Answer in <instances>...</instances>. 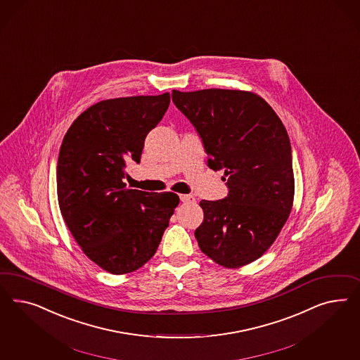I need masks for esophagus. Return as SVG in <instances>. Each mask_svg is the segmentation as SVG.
Instances as JSON below:
<instances>
[{"label":"esophagus","mask_w":360,"mask_h":360,"mask_svg":"<svg viewBox=\"0 0 360 360\" xmlns=\"http://www.w3.org/2000/svg\"><path fill=\"white\" fill-rule=\"evenodd\" d=\"M179 198H181V200H182L184 203H193V202H195V198L193 195L182 194V195H179Z\"/></svg>","instance_id":"esophagus-1"}]
</instances>
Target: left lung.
I'll return each mask as SVG.
<instances>
[{
  "instance_id": "obj_1",
  "label": "left lung",
  "mask_w": 360,
  "mask_h": 360,
  "mask_svg": "<svg viewBox=\"0 0 360 360\" xmlns=\"http://www.w3.org/2000/svg\"><path fill=\"white\" fill-rule=\"evenodd\" d=\"M172 98L203 142L208 167L227 176L229 195L200 202L199 248L226 268L257 260L293 206L292 146L283 121L264 98L245 91L174 89Z\"/></svg>"
}]
</instances>
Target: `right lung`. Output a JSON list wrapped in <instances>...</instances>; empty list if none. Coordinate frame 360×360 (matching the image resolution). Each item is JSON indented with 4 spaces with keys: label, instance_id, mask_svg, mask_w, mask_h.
Masks as SVG:
<instances>
[{
    "label": "right lung",
    "instance_id": "obj_1",
    "mask_svg": "<svg viewBox=\"0 0 360 360\" xmlns=\"http://www.w3.org/2000/svg\"><path fill=\"white\" fill-rule=\"evenodd\" d=\"M169 104V94L103 100L72 122L62 142V217L88 259L112 274L152 259L179 203L174 193H146L124 182L127 161L140 162L145 139Z\"/></svg>",
    "mask_w": 360,
    "mask_h": 360
}]
</instances>
